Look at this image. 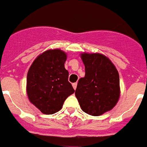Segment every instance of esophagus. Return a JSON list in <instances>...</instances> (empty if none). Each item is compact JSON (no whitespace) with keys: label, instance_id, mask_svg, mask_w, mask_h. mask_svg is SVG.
<instances>
[{"label":"esophagus","instance_id":"1","mask_svg":"<svg viewBox=\"0 0 147 147\" xmlns=\"http://www.w3.org/2000/svg\"><path fill=\"white\" fill-rule=\"evenodd\" d=\"M77 85H78L77 83H74V84H73V88H74V89H76V88H77Z\"/></svg>","mask_w":147,"mask_h":147}]
</instances>
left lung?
<instances>
[{
    "label": "left lung",
    "instance_id": "1",
    "mask_svg": "<svg viewBox=\"0 0 147 147\" xmlns=\"http://www.w3.org/2000/svg\"><path fill=\"white\" fill-rule=\"evenodd\" d=\"M85 75L79 79L75 96L83 112L100 115L110 111L119 97V76L115 65L100 54L82 55Z\"/></svg>",
    "mask_w": 147,
    "mask_h": 147
}]
</instances>
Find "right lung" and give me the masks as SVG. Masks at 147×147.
I'll return each mask as SVG.
<instances>
[{"instance_id":"obj_1","label":"right lung","mask_w":147,"mask_h":147,"mask_svg":"<svg viewBox=\"0 0 147 147\" xmlns=\"http://www.w3.org/2000/svg\"><path fill=\"white\" fill-rule=\"evenodd\" d=\"M66 54L49 50L38 56L27 76L29 100L43 114L51 115L62 108L65 99L74 92L65 69Z\"/></svg>"}]
</instances>
